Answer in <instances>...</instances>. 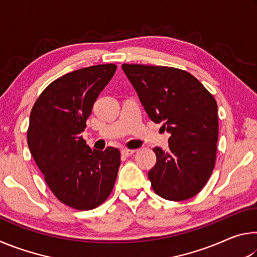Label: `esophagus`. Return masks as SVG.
<instances>
[{"mask_svg":"<svg viewBox=\"0 0 257 257\" xmlns=\"http://www.w3.org/2000/svg\"><path fill=\"white\" fill-rule=\"evenodd\" d=\"M135 152H136V150H130V149H122V150H121V153H122V155H124V156L133 155Z\"/></svg>","mask_w":257,"mask_h":257,"instance_id":"esophagus-1","label":"esophagus"}]
</instances>
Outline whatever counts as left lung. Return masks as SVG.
Returning a JSON list of instances; mask_svg holds the SVG:
<instances>
[{
    "mask_svg": "<svg viewBox=\"0 0 257 257\" xmlns=\"http://www.w3.org/2000/svg\"><path fill=\"white\" fill-rule=\"evenodd\" d=\"M152 121L170 133L169 151H153L149 171L156 194L168 201L194 197L210 179L219 135L217 104L197 78L178 68L122 64Z\"/></svg>",
    "mask_w": 257,
    "mask_h": 257,
    "instance_id": "1",
    "label": "left lung"
}]
</instances>
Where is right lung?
I'll return each instance as SVG.
<instances>
[{"instance_id":"right-lung-1","label":"right lung","mask_w":257,"mask_h":257,"mask_svg":"<svg viewBox=\"0 0 257 257\" xmlns=\"http://www.w3.org/2000/svg\"><path fill=\"white\" fill-rule=\"evenodd\" d=\"M115 70V64L108 63L69 72L43 90L30 112V153L55 197L79 211L105 202L118 176L120 151L92 150L81 136Z\"/></svg>"}]
</instances>
